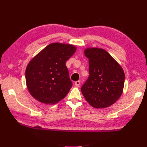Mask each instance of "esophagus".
Returning <instances> with one entry per match:
<instances>
[{
	"label": "esophagus",
	"mask_w": 147,
	"mask_h": 147,
	"mask_svg": "<svg viewBox=\"0 0 147 147\" xmlns=\"http://www.w3.org/2000/svg\"><path fill=\"white\" fill-rule=\"evenodd\" d=\"M80 81H76V82H74V85H75L76 86H79L80 85Z\"/></svg>",
	"instance_id": "esophagus-1"
}]
</instances>
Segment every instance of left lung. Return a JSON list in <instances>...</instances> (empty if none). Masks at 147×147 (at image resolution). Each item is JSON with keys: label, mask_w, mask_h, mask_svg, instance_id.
I'll return each mask as SVG.
<instances>
[{"label": "left lung", "mask_w": 147, "mask_h": 147, "mask_svg": "<svg viewBox=\"0 0 147 147\" xmlns=\"http://www.w3.org/2000/svg\"><path fill=\"white\" fill-rule=\"evenodd\" d=\"M90 76L82 87L86 100L92 107L106 108L114 104L123 91L124 71L118 62L104 49L87 48Z\"/></svg>", "instance_id": "1"}]
</instances>
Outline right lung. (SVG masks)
<instances>
[{
	"label": "right lung",
	"instance_id": "1",
	"mask_svg": "<svg viewBox=\"0 0 147 147\" xmlns=\"http://www.w3.org/2000/svg\"><path fill=\"white\" fill-rule=\"evenodd\" d=\"M76 51L73 45L53 43L30 61L25 77L33 97L43 104H54L67 95L73 83L65 62Z\"/></svg>",
	"mask_w": 147,
	"mask_h": 147
}]
</instances>
